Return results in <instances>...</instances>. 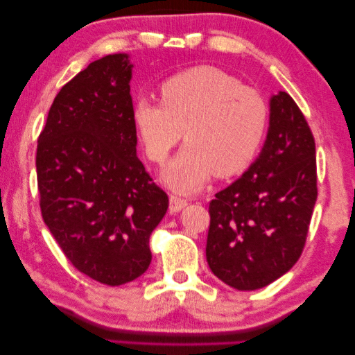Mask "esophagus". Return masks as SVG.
<instances>
[{"label":"esophagus","instance_id":"1","mask_svg":"<svg viewBox=\"0 0 355 355\" xmlns=\"http://www.w3.org/2000/svg\"><path fill=\"white\" fill-rule=\"evenodd\" d=\"M185 206H187V201H185V200L178 198V196H174V195L170 196V211L171 212L182 211Z\"/></svg>","mask_w":355,"mask_h":355}]
</instances>
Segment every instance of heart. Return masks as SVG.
I'll return each instance as SVG.
<instances>
[{
	"label": "heart",
	"mask_w": 355,
	"mask_h": 355,
	"mask_svg": "<svg viewBox=\"0 0 355 355\" xmlns=\"http://www.w3.org/2000/svg\"><path fill=\"white\" fill-rule=\"evenodd\" d=\"M270 108L259 91L242 86L220 69L201 66L160 86V103L138 101L133 125L148 159L164 164L187 141L160 179L173 190L193 193L214 176H234L252 164L269 129Z\"/></svg>",
	"instance_id": "b5f03b06"
}]
</instances>
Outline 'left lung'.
<instances>
[{"label": "left lung", "mask_w": 355, "mask_h": 355, "mask_svg": "<svg viewBox=\"0 0 355 355\" xmlns=\"http://www.w3.org/2000/svg\"><path fill=\"white\" fill-rule=\"evenodd\" d=\"M259 155L209 205L206 259L212 274L239 291L264 288L297 263L315 202V138L293 97L269 98Z\"/></svg>", "instance_id": "1"}]
</instances>
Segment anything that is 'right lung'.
<instances>
[{"instance_id": "1", "label": "right lung", "mask_w": 355, "mask_h": 355, "mask_svg": "<svg viewBox=\"0 0 355 355\" xmlns=\"http://www.w3.org/2000/svg\"><path fill=\"white\" fill-rule=\"evenodd\" d=\"M132 69L127 53L107 55L64 85L36 154L46 228L75 269L108 286L148 270L149 236L168 209L137 157Z\"/></svg>"}]
</instances>
